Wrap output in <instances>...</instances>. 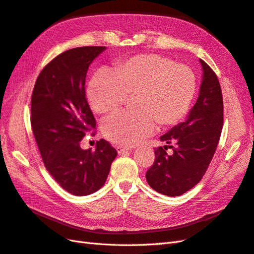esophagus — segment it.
<instances>
[{
  "mask_svg": "<svg viewBox=\"0 0 254 254\" xmlns=\"http://www.w3.org/2000/svg\"><path fill=\"white\" fill-rule=\"evenodd\" d=\"M129 149H131V148L127 147V146H122V145H119L118 147H117V150H118L119 153H123V152H125V151H127Z\"/></svg>",
  "mask_w": 254,
  "mask_h": 254,
  "instance_id": "34e87169",
  "label": "esophagus"
}]
</instances>
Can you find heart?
Masks as SVG:
<instances>
[{
  "label": "heart",
  "instance_id": "1",
  "mask_svg": "<svg viewBox=\"0 0 254 254\" xmlns=\"http://www.w3.org/2000/svg\"><path fill=\"white\" fill-rule=\"evenodd\" d=\"M196 91V76L184 64L158 54H142L99 70L87 94L93 110L109 113L134 95L136 111L114 113L104 120L103 134L109 141L133 146L157 127L177 125L186 117Z\"/></svg>",
  "mask_w": 254,
  "mask_h": 254
}]
</instances>
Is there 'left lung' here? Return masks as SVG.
Here are the masks:
<instances>
[{
	"mask_svg": "<svg viewBox=\"0 0 254 254\" xmlns=\"http://www.w3.org/2000/svg\"><path fill=\"white\" fill-rule=\"evenodd\" d=\"M199 96L187 120L160 137L155 162L146 173L151 189L170 197L186 193L202 179L213 159L224 124V103L216 74L203 60ZM173 148L168 155L167 147Z\"/></svg>",
	"mask_w": 254,
	"mask_h": 254,
	"instance_id": "1",
	"label": "left lung"
}]
</instances>
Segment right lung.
<instances>
[{
    "mask_svg": "<svg viewBox=\"0 0 254 254\" xmlns=\"http://www.w3.org/2000/svg\"><path fill=\"white\" fill-rule=\"evenodd\" d=\"M105 50L82 47L60 54L43 67L32 95L30 124L44 166L75 196L101 189L118 155L103 139L96 142L94 151L80 147L83 136L96 126L84 91L87 72Z\"/></svg>",
    "mask_w": 254,
    "mask_h": 254,
    "instance_id": "right-lung-1",
    "label": "right lung"
}]
</instances>
